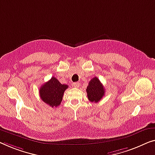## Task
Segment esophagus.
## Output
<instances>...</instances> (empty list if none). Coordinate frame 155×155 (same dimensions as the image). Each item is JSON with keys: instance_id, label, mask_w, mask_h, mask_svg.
Instances as JSON below:
<instances>
[{"instance_id": "obj_1", "label": "esophagus", "mask_w": 155, "mask_h": 155, "mask_svg": "<svg viewBox=\"0 0 155 155\" xmlns=\"http://www.w3.org/2000/svg\"><path fill=\"white\" fill-rule=\"evenodd\" d=\"M79 85H80V84L78 82H75L73 84V86L75 87H79Z\"/></svg>"}]
</instances>
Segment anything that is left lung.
Masks as SVG:
<instances>
[{"instance_id": "obj_1", "label": "left lung", "mask_w": 155, "mask_h": 155, "mask_svg": "<svg viewBox=\"0 0 155 155\" xmlns=\"http://www.w3.org/2000/svg\"><path fill=\"white\" fill-rule=\"evenodd\" d=\"M87 96L91 102H98L104 96V87L97 77H94L90 81L87 89Z\"/></svg>"}]
</instances>
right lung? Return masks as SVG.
<instances>
[{"label": "right lung", "mask_w": 155, "mask_h": 155, "mask_svg": "<svg viewBox=\"0 0 155 155\" xmlns=\"http://www.w3.org/2000/svg\"><path fill=\"white\" fill-rule=\"evenodd\" d=\"M68 87V85L62 84L56 78L53 77L40 88V95L44 102L52 108L61 104L64 92Z\"/></svg>", "instance_id": "add662e5"}]
</instances>
